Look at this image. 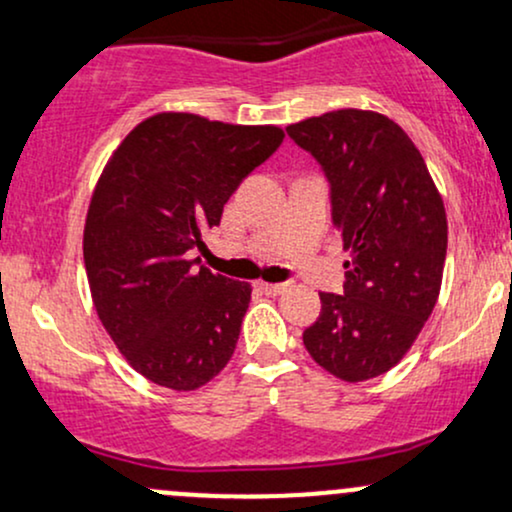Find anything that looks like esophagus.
<instances>
[{"mask_svg": "<svg viewBox=\"0 0 512 512\" xmlns=\"http://www.w3.org/2000/svg\"><path fill=\"white\" fill-rule=\"evenodd\" d=\"M260 291L267 293V296H281L284 291H289V284H260Z\"/></svg>", "mask_w": 512, "mask_h": 512, "instance_id": "34e87169", "label": "esophagus"}]
</instances>
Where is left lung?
Here are the masks:
<instances>
[{
	"mask_svg": "<svg viewBox=\"0 0 512 512\" xmlns=\"http://www.w3.org/2000/svg\"><path fill=\"white\" fill-rule=\"evenodd\" d=\"M286 132L320 163L332 223L351 250L344 293H320L303 344L317 366L361 383L397 366L433 313L448 250L443 199L390 117L334 110Z\"/></svg>",
	"mask_w": 512,
	"mask_h": 512,
	"instance_id": "obj_1",
	"label": "left lung"
}]
</instances>
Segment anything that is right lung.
<instances>
[{
	"label": "right lung",
	"instance_id": "add662e5",
	"mask_svg": "<svg viewBox=\"0 0 512 512\" xmlns=\"http://www.w3.org/2000/svg\"><path fill=\"white\" fill-rule=\"evenodd\" d=\"M281 142L272 125L161 113L110 156L88 207L84 264L103 327L151 383L197 390L231 361L252 289L197 267L192 252Z\"/></svg>",
	"mask_w": 512,
	"mask_h": 512
}]
</instances>
